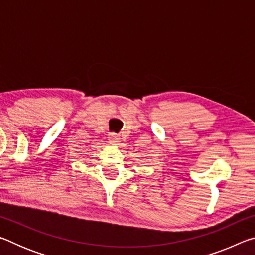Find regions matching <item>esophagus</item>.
<instances>
[{"label": "esophagus", "mask_w": 255, "mask_h": 255, "mask_svg": "<svg viewBox=\"0 0 255 255\" xmlns=\"http://www.w3.org/2000/svg\"><path fill=\"white\" fill-rule=\"evenodd\" d=\"M108 138H109V140L111 141V143H114V144H119L120 143V137L117 135V133L110 132L109 135H108Z\"/></svg>", "instance_id": "1"}]
</instances>
